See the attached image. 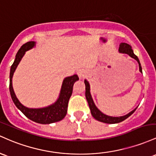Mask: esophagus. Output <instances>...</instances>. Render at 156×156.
<instances>
[{
	"label": "esophagus",
	"mask_w": 156,
	"mask_h": 156,
	"mask_svg": "<svg viewBox=\"0 0 156 156\" xmlns=\"http://www.w3.org/2000/svg\"><path fill=\"white\" fill-rule=\"evenodd\" d=\"M77 75H78V76L79 77H80V79L81 78H83L84 76H85V75H86V72H85V71H84L83 69H80V70H78L77 71Z\"/></svg>",
	"instance_id": "1"
}]
</instances>
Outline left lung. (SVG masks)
Segmentation results:
<instances>
[{"mask_svg": "<svg viewBox=\"0 0 156 156\" xmlns=\"http://www.w3.org/2000/svg\"><path fill=\"white\" fill-rule=\"evenodd\" d=\"M119 53L126 54V55H129L130 57H132V58L136 59V60L138 62V63H139V71L141 73H142V69H141V63H140L139 59L138 58L137 56L135 55L131 45L125 43H121L119 45ZM84 83L85 84V97H86L87 103H88L89 108H90V113H91V115L93 116V117L97 121L104 122V123H106V124L119 123V122L125 120L126 119L128 118L129 116H131V115L134 113L135 111H136V108H136L134 110H133L132 111H130V113H128L127 114H126L125 116H122L115 117V116H110L106 114H104V113H101V112L98 109L97 107L96 106L95 104H94V101L93 100L91 94H90V84H89L88 81H87V80H85Z\"/></svg>", "mask_w": 156, "mask_h": 156, "instance_id": "1", "label": "left lung"}]
</instances>
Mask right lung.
<instances>
[{"instance_id":"obj_1","label":"right lung","mask_w":156,"mask_h":156,"mask_svg":"<svg viewBox=\"0 0 156 156\" xmlns=\"http://www.w3.org/2000/svg\"><path fill=\"white\" fill-rule=\"evenodd\" d=\"M36 43L34 41L28 42L20 47L15 56V61L12 65L10 69L9 74V91L11 97L15 106L23 113L25 116L33 122L39 124L54 123L62 120L67 113L68 104L70 97L73 91V85L76 80H79V77L76 74L66 77L62 81L60 93L58 99L52 105L40 108H29L24 106L20 102L12 87V77L16 70L17 66L20 63L23 57L25 55L26 51L35 47Z\"/></svg>"}]
</instances>
